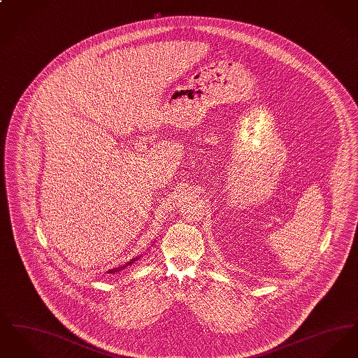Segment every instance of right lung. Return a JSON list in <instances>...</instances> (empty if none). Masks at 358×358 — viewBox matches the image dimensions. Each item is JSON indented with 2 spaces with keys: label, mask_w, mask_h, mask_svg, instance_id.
I'll return each mask as SVG.
<instances>
[{
  "label": "right lung",
  "mask_w": 358,
  "mask_h": 358,
  "mask_svg": "<svg viewBox=\"0 0 358 358\" xmlns=\"http://www.w3.org/2000/svg\"><path fill=\"white\" fill-rule=\"evenodd\" d=\"M138 259H139V257H134V259H133V260H131V262H129V263H127V264H126V266H129V264H131V263H134V262H136V260H138ZM126 266H122V267H117V268H114V270H110V273H118V271H120V270H122V268H124V267H126Z\"/></svg>",
  "instance_id": "right-lung-1"
}]
</instances>
